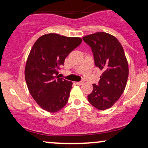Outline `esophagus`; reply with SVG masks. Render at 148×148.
Here are the masks:
<instances>
[{
  "label": "esophagus",
  "mask_w": 148,
  "mask_h": 148,
  "mask_svg": "<svg viewBox=\"0 0 148 148\" xmlns=\"http://www.w3.org/2000/svg\"><path fill=\"white\" fill-rule=\"evenodd\" d=\"M84 84V81H79V82H76V84L78 85V86H81Z\"/></svg>",
  "instance_id": "34e87169"
}]
</instances>
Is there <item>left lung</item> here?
I'll use <instances>...</instances> for the list:
<instances>
[{
	"instance_id": "obj_1",
	"label": "left lung",
	"mask_w": 148,
	"mask_h": 148,
	"mask_svg": "<svg viewBox=\"0 0 148 148\" xmlns=\"http://www.w3.org/2000/svg\"><path fill=\"white\" fill-rule=\"evenodd\" d=\"M83 40L91 47L95 64L102 74L88 95L89 102L99 110L109 108L122 95L129 75L128 62L121 44L110 34L97 32Z\"/></svg>"
}]
</instances>
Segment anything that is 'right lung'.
I'll list each match as a JSON object with an SVG mask.
<instances>
[{"instance_id": "right-lung-1", "label": "right lung", "mask_w": 148, "mask_h": 148, "mask_svg": "<svg viewBox=\"0 0 148 148\" xmlns=\"http://www.w3.org/2000/svg\"><path fill=\"white\" fill-rule=\"evenodd\" d=\"M82 40L56 33L39 37L32 47L25 67L28 90L37 104L45 111L56 113L68 101L72 82L58 76L64 59Z\"/></svg>"}]
</instances>
